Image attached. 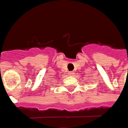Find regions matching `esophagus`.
Returning a JSON list of instances; mask_svg holds the SVG:
<instances>
[{
    "mask_svg": "<svg viewBox=\"0 0 128 128\" xmlns=\"http://www.w3.org/2000/svg\"><path fill=\"white\" fill-rule=\"evenodd\" d=\"M68 74H70V75H71V76H73V75H74V72H69Z\"/></svg>",
    "mask_w": 128,
    "mask_h": 128,
    "instance_id": "1",
    "label": "esophagus"
}]
</instances>
